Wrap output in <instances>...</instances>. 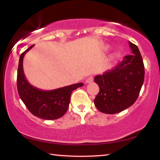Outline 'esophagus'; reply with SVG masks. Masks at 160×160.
<instances>
[{"mask_svg": "<svg viewBox=\"0 0 160 160\" xmlns=\"http://www.w3.org/2000/svg\"><path fill=\"white\" fill-rule=\"evenodd\" d=\"M93 80H94L93 76H90V77H88V78H87L86 80H85V82L86 83H90V82H92Z\"/></svg>", "mask_w": 160, "mask_h": 160, "instance_id": "34e87169", "label": "esophagus"}]
</instances>
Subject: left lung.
<instances>
[{
    "instance_id": "1",
    "label": "left lung",
    "mask_w": 160,
    "mask_h": 160,
    "mask_svg": "<svg viewBox=\"0 0 160 160\" xmlns=\"http://www.w3.org/2000/svg\"><path fill=\"white\" fill-rule=\"evenodd\" d=\"M132 55L102 75H96L94 82L99 92L94 99V105L99 112L113 114L126 109L138 97L145 78V68L136 45L128 42Z\"/></svg>"
}]
</instances>
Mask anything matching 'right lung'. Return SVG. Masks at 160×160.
Listing matches in <instances>:
<instances>
[{
	"instance_id": "obj_1",
	"label": "right lung",
	"mask_w": 160,
	"mask_h": 160,
	"mask_svg": "<svg viewBox=\"0 0 160 160\" xmlns=\"http://www.w3.org/2000/svg\"><path fill=\"white\" fill-rule=\"evenodd\" d=\"M31 46L21 54L18 69L17 87L19 96L34 116L45 120H54L63 116L68 109L72 92L83 83L80 82L52 90H42L32 85L24 73L23 58Z\"/></svg>"
}]
</instances>
